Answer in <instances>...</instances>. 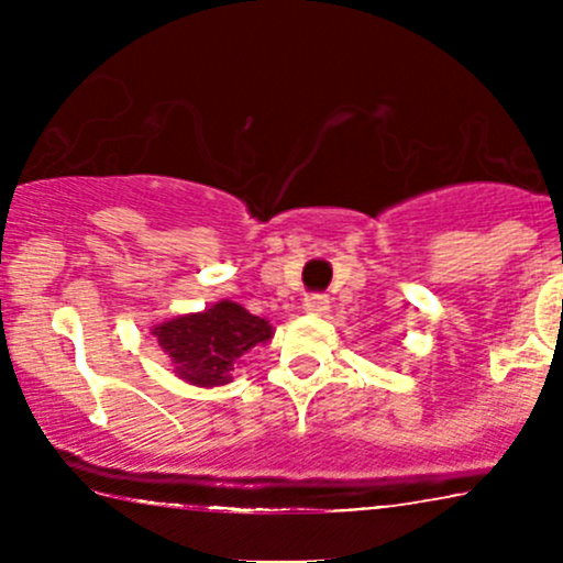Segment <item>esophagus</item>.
Returning <instances> with one entry per match:
<instances>
[{"label":"esophagus","instance_id":"obj_1","mask_svg":"<svg viewBox=\"0 0 563 563\" xmlns=\"http://www.w3.org/2000/svg\"><path fill=\"white\" fill-rule=\"evenodd\" d=\"M305 310L313 316H327L329 310V297L327 294H310L308 299H305Z\"/></svg>","mask_w":563,"mask_h":563}]
</instances>
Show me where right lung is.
I'll use <instances>...</instances> for the list:
<instances>
[{
	"mask_svg": "<svg viewBox=\"0 0 563 563\" xmlns=\"http://www.w3.org/2000/svg\"><path fill=\"white\" fill-rule=\"evenodd\" d=\"M266 318L247 313L242 305L223 299L201 313L176 316L152 329L174 373L196 387H223L231 371L255 345L272 338Z\"/></svg>",
	"mask_w": 563,
	"mask_h": 563,
	"instance_id": "obj_1",
	"label": "right lung"
}]
</instances>
